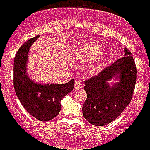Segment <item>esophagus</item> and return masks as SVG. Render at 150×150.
<instances>
[{
  "label": "esophagus",
  "mask_w": 150,
  "mask_h": 150,
  "mask_svg": "<svg viewBox=\"0 0 150 150\" xmlns=\"http://www.w3.org/2000/svg\"><path fill=\"white\" fill-rule=\"evenodd\" d=\"M83 88V86H82L81 81L80 80H76L75 83V89H80V88Z\"/></svg>",
  "instance_id": "34e87169"
}]
</instances>
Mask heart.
<instances>
[{
  "label": "heart",
  "mask_w": 150,
  "mask_h": 150,
  "mask_svg": "<svg viewBox=\"0 0 150 150\" xmlns=\"http://www.w3.org/2000/svg\"><path fill=\"white\" fill-rule=\"evenodd\" d=\"M101 46L98 45L97 43L91 42L87 43L83 46H80L76 52V57L79 61L83 62H86L88 61H90L91 59L95 58V56H98L94 59L91 67H89L91 72L98 71L100 67L103 66L104 62H105L106 59V54L104 52H100Z\"/></svg>",
  "instance_id": "heart-1"
}]
</instances>
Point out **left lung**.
Instances as JSON below:
<instances>
[{
  "label": "left lung",
  "instance_id": "8db88e82",
  "mask_svg": "<svg viewBox=\"0 0 150 150\" xmlns=\"http://www.w3.org/2000/svg\"><path fill=\"white\" fill-rule=\"evenodd\" d=\"M120 58L100 73L84 81L87 99L83 115L96 126L112 122L122 113L132 100L137 80V68L132 54L125 48ZM117 81L110 85L109 82Z\"/></svg>",
  "mask_w": 150,
  "mask_h": 150
}]
</instances>
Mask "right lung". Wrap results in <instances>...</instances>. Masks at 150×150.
<instances>
[{"instance_id": "add662e5", "label": "right lung", "mask_w": 150, "mask_h": 150, "mask_svg": "<svg viewBox=\"0 0 150 150\" xmlns=\"http://www.w3.org/2000/svg\"><path fill=\"white\" fill-rule=\"evenodd\" d=\"M39 36L28 40L19 48L13 63V87L19 100L31 116L47 121L59 115L61 100L73 90L75 80L65 84H42L31 80L27 74L28 53Z\"/></svg>"}]
</instances>
